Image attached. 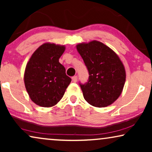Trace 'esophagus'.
<instances>
[{"label": "esophagus", "mask_w": 152, "mask_h": 152, "mask_svg": "<svg viewBox=\"0 0 152 152\" xmlns=\"http://www.w3.org/2000/svg\"><path fill=\"white\" fill-rule=\"evenodd\" d=\"M72 82H77V76H73L72 77Z\"/></svg>", "instance_id": "34e87169"}]
</instances>
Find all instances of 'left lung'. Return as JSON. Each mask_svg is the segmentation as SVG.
I'll list each match as a JSON object with an SVG mask.
<instances>
[{
    "label": "left lung",
    "instance_id": "left-lung-1",
    "mask_svg": "<svg viewBox=\"0 0 152 152\" xmlns=\"http://www.w3.org/2000/svg\"><path fill=\"white\" fill-rule=\"evenodd\" d=\"M77 49L88 71V81L80 82L84 99L90 104L104 107L121 94L126 73L118 56L111 48L97 41L80 43Z\"/></svg>",
    "mask_w": 152,
    "mask_h": 152
}]
</instances>
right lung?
Masks as SVG:
<instances>
[{
    "label": "right lung",
    "instance_id": "right-lung-1",
    "mask_svg": "<svg viewBox=\"0 0 152 152\" xmlns=\"http://www.w3.org/2000/svg\"><path fill=\"white\" fill-rule=\"evenodd\" d=\"M65 47L44 43L33 53L27 64L24 82L31 99L37 105L50 107L64 96L71 79L59 62Z\"/></svg>",
    "mask_w": 152,
    "mask_h": 152
}]
</instances>
